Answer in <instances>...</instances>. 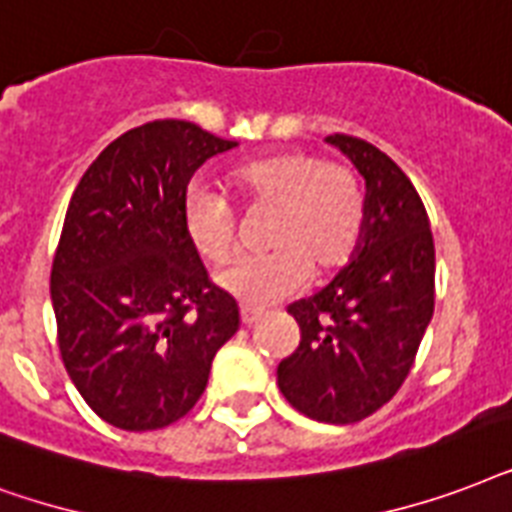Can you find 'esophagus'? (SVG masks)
Wrapping results in <instances>:
<instances>
[{"label":"esophagus","instance_id":"esophagus-1","mask_svg":"<svg viewBox=\"0 0 512 512\" xmlns=\"http://www.w3.org/2000/svg\"><path fill=\"white\" fill-rule=\"evenodd\" d=\"M261 318H264V310H259V307H248V304L240 307V320H243V326H253V323Z\"/></svg>","mask_w":512,"mask_h":512}]
</instances>
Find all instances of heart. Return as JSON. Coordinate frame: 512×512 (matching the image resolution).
<instances>
[{"instance_id":"heart-1","label":"heart","mask_w":512,"mask_h":512,"mask_svg":"<svg viewBox=\"0 0 512 512\" xmlns=\"http://www.w3.org/2000/svg\"><path fill=\"white\" fill-rule=\"evenodd\" d=\"M229 186L248 216L269 213L256 259L224 269L219 285L245 304H269L299 291L312 277L342 269L355 253L366 221V192L344 162L315 152H272L229 170ZM184 232L208 264H227L237 245V219L227 202L192 189L184 200Z\"/></svg>"}]
</instances>
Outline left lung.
I'll return each mask as SVG.
<instances>
[{"label": "left lung", "instance_id": "obj_1", "mask_svg": "<svg viewBox=\"0 0 512 512\" xmlns=\"http://www.w3.org/2000/svg\"><path fill=\"white\" fill-rule=\"evenodd\" d=\"M366 178V221L350 264L288 307L299 347L280 360L277 387L304 417L352 425L406 382L435 307V245L422 197L374 144L334 133Z\"/></svg>", "mask_w": 512, "mask_h": 512}]
</instances>
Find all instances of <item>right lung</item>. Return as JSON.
I'll list each match as a JSON object with an SVG mask.
<instances>
[{
	"label": "right lung",
	"instance_id": "1",
	"mask_svg": "<svg viewBox=\"0 0 512 512\" xmlns=\"http://www.w3.org/2000/svg\"><path fill=\"white\" fill-rule=\"evenodd\" d=\"M235 141L184 120L122 133L71 194L50 272L58 350L109 425L141 433L192 411L237 301L208 280L184 232L189 178Z\"/></svg>",
	"mask_w": 512,
	"mask_h": 512
}]
</instances>
